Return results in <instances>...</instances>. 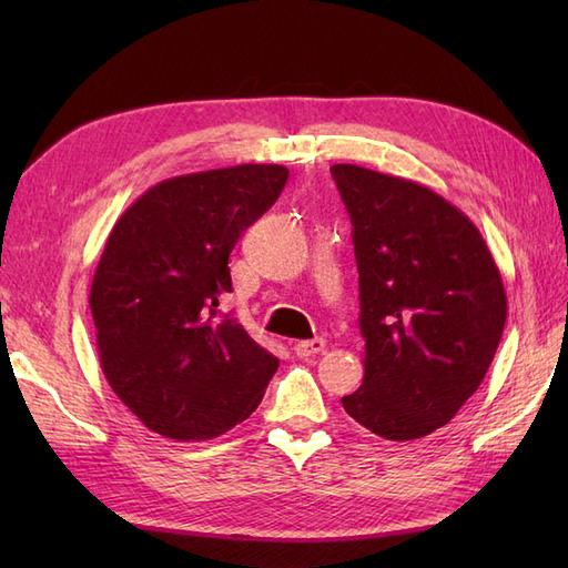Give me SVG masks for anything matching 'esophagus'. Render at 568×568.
Masks as SVG:
<instances>
[{
	"label": "esophagus",
	"mask_w": 568,
	"mask_h": 568,
	"mask_svg": "<svg viewBox=\"0 0 568 568\" xmlns=\"http://www.w3.org/2000/svg\"><path fill=\"white\" fill-rule=\"evenodd\" d=\"M324 348H326L324 338H311V341H298L296 346H294V353H296L298 357H311V355L322 353Z\"/></svg>",
	"instance_id": "obj_1"
}]
</instances>
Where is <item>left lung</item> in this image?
Masks as SVG:
<instances>
[{"instance_id": "1", "label": "left lung", "mask_w": 568, "mask_h": 568, "mask_svg": "<svg viewBox=\"0 0 568 568\" xmlns=\"http://www.w3.org/2000/svg\"><path fill=\"white\" fill-rule=\"evenodd\" d=\"M353 222L365 379L341 398L386 440L448 424L500 346L507 294L474 222L428 186L332 165Z\"/></svg>"}]
</instances>
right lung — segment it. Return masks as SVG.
Returning a JSON list of instances; mask_svg holds the SVG:
<instances>
[{
  "label": "right lung",
  "mask_w": 568,
  "mask_h": 568,
  "mask_svg": "<svg viewBox=\"0 0 568 568\" xmlns=\"http://www.w3.org/2000/svg\"><path fill=\"white\" fill-rule=\"evenodd\" d=\"M286 178L263 163L170 178L113 225L90 291L99 363L151 432L209 440L261 405L280 359L217 305L234 244Z\"/></svg>",
  "instance_id": "obj_1"
}]
</instances>
